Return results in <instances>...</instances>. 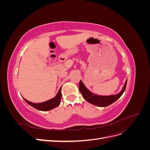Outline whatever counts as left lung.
<instances>
[{
    "label": "left lung",
    "instance_id": "8db88e82",
    "mask_svg": "<svg viewBox=\"0 0 150 150\" xmlns=\"http://www.w3.org/2000/svg\"><path fill=\"white\" fill-rule=\"evenodd\" d=\"M126 84L127 79L126 81L123 88H122L121 90V91L118 94L115 95H111V96H99V95L93 94V93L90 92L86 88V86L83 83L81 80L79 82V88L80 92L85 100L95 106L100 107H106L115 102L121 96V95L124 93L126 89Z\"/></svg>",
    "mask_w": 150,
    "mask_h": 150
}]
</instances>
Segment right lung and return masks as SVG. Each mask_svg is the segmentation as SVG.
<instances>
[{
  "instance_id": "add662e5",
  "label": "right lung",
  "mask_w": 150,
  "mask_h": 150,
  "mask_svg": "<svg viewBox=\"0 0 150 150\" xmlns=\"http://www.w3.org/2000/svg\"><path fill=\"white\" fill-rule=\"evenodd\" d=\"M62 97V94H61V88L59 90V91L56 96L54 98L50 99L47 101H45L43 103H34L30 102L28 100H26L24 99V100L28 103L29 105L33 106V108L37 109L38 110L40 111H46L51 110L52 109L56 108L61 103V99Z\"/></svg>"
}]
</instances>
